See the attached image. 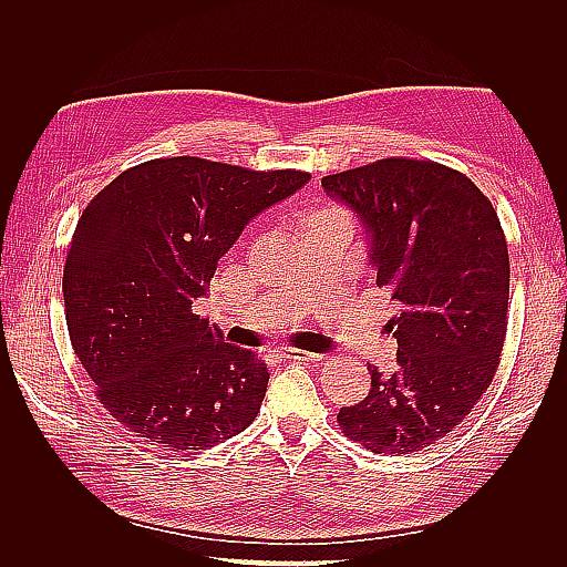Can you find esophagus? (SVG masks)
<instances>
[{
    "mask_svg": "<svg viewBox=\"0 0 567 567\" xmlns=\"http://www.w3.org/2000/svg\"><path fill=\"white\" fill-rule=\"evenodd\" d=\"M281 357L290 359V362H319V359H321V354L307 352V350H296V348H284Z\"/></svg>",
    "mask_w": 567,
    "mask_h": 567,
    "instance_id": "obj_1",
    "label": "esophagus"
}]
</instances>
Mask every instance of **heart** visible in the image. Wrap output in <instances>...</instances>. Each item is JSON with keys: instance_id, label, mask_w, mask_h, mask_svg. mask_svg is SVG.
<instances>
[{"instance_id": "1", "label": "heart", "mask_w": 567, "mask_h": 567, "mask_svg": "<svg viewBox=\"0 0 567 567\" xmlns=\"http://www.w3.org/2000/svg\"><path fill=\"white\" fill-rule=\"evenodd\" d=\"M340 210H333V208H321V210H312V213H307L305 217H302V227L305 225H312V221H317V219H323V217H331V215H338Z\"/></svg>"}]
</instances>
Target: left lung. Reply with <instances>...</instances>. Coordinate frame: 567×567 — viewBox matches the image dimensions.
Here are the masks:
<instances>
[{"instance_id": "left-lung-1", "label": "left lung", "mask_w": 567, "mask_h": 567, "mask_svg": "<svg viewBox=\"0 0 567 567\" xmlns=\"http://www.w3.org/2000/svg\"><path fill=\"white\" fill-rule=\"evenodd\" d=\"M367 231L375 284L398 312V369L338 423L375 454H411L452 433L489 388L506 338L508 248L492 203L452 167L385 158L321 179Z\"/></svg>"}]
</instances>
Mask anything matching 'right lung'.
<instances>
[{
    "label": "right lung",
    "mask_w": 567,
    "mask_h": 567,
    "mask_svg": "<svg viewBox=\"0 0 567 567\" xmlns=\"http://www.w3.org/2000/svg\"><path fill=\"white\" fill-rule=\"evenodd\" d=\"M310 182L192 156L117 175L84 208L63 269L65 321L96 398L169 452L208 450L255 421L269 371L194 315L219 257Z\"/></svg>",
    "instance_id": "1"
}]
</instances>
